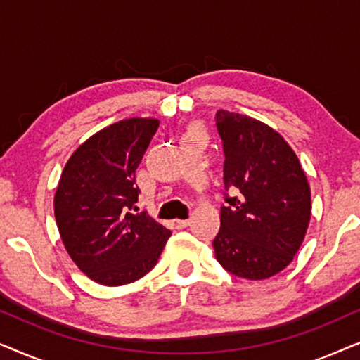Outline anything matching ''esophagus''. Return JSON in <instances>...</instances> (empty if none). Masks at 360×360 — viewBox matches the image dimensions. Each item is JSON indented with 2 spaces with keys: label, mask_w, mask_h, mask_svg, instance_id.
<instances>
[{
  "label": "esophagus",
  "mask_w": 360,
  "mask_h": 360,
  "mask_svg": "<svg viewBox=\"0 0 360 360\" xmlns=\"http://www.w3.org/2000/svg\"><path fill=\"white\" fill-rule=\"evenodd\" d=\"M172 226H174L175 229H184L186 226H190V221L188 219H174L172 221Z\"/></svg>",
  "instance_id": "34e87169"
}]
</instances>
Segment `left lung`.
<instances>
[{"label":"left lung","mask_w":360,"mask_h":360,"mask_svg":"<svg viewBox=\"0 0 360 360\" xmlns=\"http://www.w3.org/2000/svg\"><path fill=\"white\" fill-rule=\"evenodd\" d=\"M226 198L213 240L224 270L248 280L274 277L292 262L311 219V190L297 154L277 131L254 117L219 110Z\"/></svg>","instance_id":"1"}]
</instances>
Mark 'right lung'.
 <instances>
[{"label": "right lung", "mask_w": 360, "mask_h": 360, "mask_svg": "<svg viewBox=\"0 0 360 360\" xmlns=\"http://www.w3.org/2000/svg\"><path fill=\"white\" fill-rule=\"evenodd\" d=\"M155 117H129L98 131L63 167L53 213L68 255L93 282L120 287L149 274L170 231L146 211L134 213L136 169L159 127Z\"/></svg>", "instance_id": "right-lung-1"}]
</instances>
